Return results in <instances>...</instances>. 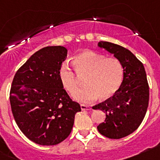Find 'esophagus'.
I'll return each mask as SVG.
<instances>
[{
    "mask_svg": "<svg viewBox=\"0 0 160 160\" xmlns=\"http://www.w3.org/2000/svg\"><path fill=\"white\" fill-rule=\"evenodd\" d=\"M81 109L82 111H90V110H91V107H90V106L81 104Z\"/></svg>",
    "mask_w": 160,
    "mask_h": 160,
    "instance_id": "34e87169",
    "label": "esophagus"
}]
</instances>
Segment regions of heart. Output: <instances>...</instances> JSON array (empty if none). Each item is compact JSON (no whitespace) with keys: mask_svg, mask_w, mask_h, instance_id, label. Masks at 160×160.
I'll return each mask as SVG.
<instances>
[{"mask_svg":"<svg viewBox=\"0 0 160 160\" xmlns=\"http://www.w3.org/2000/svg\"><path fill=\"white\" fill-rule=\"evenodd\" d=\"M73 64L75 71L66 62L62 64L59 79L62 87L73 94L78 88L79 77L86 76L87 86L73 94L74 99L81 102H90L98 96L102 100L111 98L123 81V66L115 58H106L87 49L73 58Z\"/></svg>","mask_w":160,"mask_h":160,"instance_id":"b5f03b06","label":"heart"}]
</instances>
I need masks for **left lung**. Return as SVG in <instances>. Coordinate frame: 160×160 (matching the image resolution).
Masks as SVG:
<instances>
[{
  "instance_id": "1",
  "label": "left lung",
  "mask_w": 160,
  "mask_h": 160,
  "mask_svg": "<svg viewBox=\"0 0 160 160\" xmlns=\"http://www.w3.org/2000/svg\"><path fill=\"white\" fill-rule=\"evenodd\" d=\"M98 46L113 53L123 66V81L116 94L94 107L106 113L98 131L118 139L134 132L142 122L149 102V86L143 65L130 50L108 42H99Z\"/></svg>"
}]
</instances>
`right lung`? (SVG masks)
Here are the masks:
<instances>
[{
	"mask_svg": "<svg viewBox=\"0 0 160 160\" xmlns=\"http://www.w3.org/2000/svg\"><path fill=\"white\" fill-rule=\"evenodd\" d=\"M67 57L63 46L37 51L18 69L11 86L10 105L18 128L35 143L51 146L70 134L78 103L61 83L58 71Z\"/></svg>",
	"mask_w": 160,
	"mask_h": 160,
	"instance_id": "add662e5",
	"label": "right lung"
}]
</instances>
